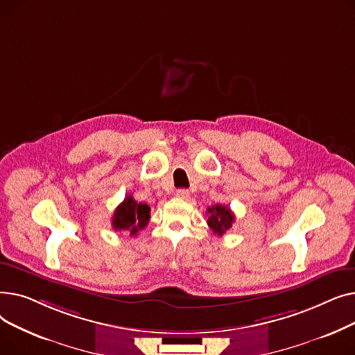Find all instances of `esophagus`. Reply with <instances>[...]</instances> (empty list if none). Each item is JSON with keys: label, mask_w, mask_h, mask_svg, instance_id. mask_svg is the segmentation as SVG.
I'll return each instance as SVG.
<instances>
[{"label": "esophagus", "mask_w": 355, "mask_h": 355, "mask_svg": "<svg viewBox=\"0 0 355 355\" xmlns=\"http://www.w3.org/2000/svg\"><path fill=\"white\" fill-rule=\"evenodd\" d=\"M175 196H177L178 198H182V200H189V198H190V191L185 190V189H180V190H177Z\"/></svg>", "instance_id": "esophagus-1"}]
</instances>
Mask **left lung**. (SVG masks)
Wrapping results in <instances>:
<instances>
[{
  "instance_id": "left-lung-1",
  "label": "left lung",
  "mask_w": 355,
  "mask_h": 355,
  "mask_svg": "<svg viewBox=\"0 0 355 355\" xmlns=\"http://www.w3.org/2000/svg\"><path fill=\"white\" fill-rule=\"evenodd\" d=\"M207 213H209L207 225L213 230V233L217 236L225 234L234 223V214L227 206L216 204V206L207 209Z\"/></svg>"
}]
</instances>
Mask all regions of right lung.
I'll use <instances>...</instances> for the list:
<instances>
[{
	"label": "right lung",
	"mask_w": 355,
	"mask_h": 355,
	"mask_svg": "<svg viewBox=\"0 0 355 355\" xmlns=\"http://www.w3.org/2000/svg\"><path fill=\"white\" fill-rule=\"evenodd\" d=\"M149 213H151V209L148 204L135 201L132 196H126L112 217V227L115 232L128 233L130 237L137 236L139 230L145 229L151 218Z\"/></svg>",
	"instance_id": "obj_1"
}]
</instances>
